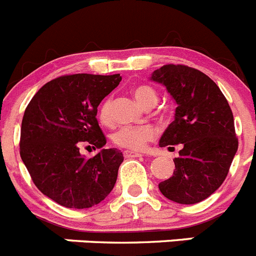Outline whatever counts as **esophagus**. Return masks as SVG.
Wrapping results in <instances>:
<instances>
[{
  "label": "esophagus",
  "mask_w": 256,
  "mask_h": 256,
  "mask_svg": "<svg viewBox=\"0 0 256 256\" xmlns=\"http://www.w3.org/2000/svg\"><path fill=\"white\" fill-rule=\"evenodd\" d=\"M124 158H128V159H132V158H140V156H142V154L140 152H134V151H124L123 152Z\"/></svg>",
  "instance_id": "esophagus-1"
}]
</instances>
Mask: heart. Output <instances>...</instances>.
I'll return each mask as SVG.
<instances>
[{
  "mask_svg": "<svg viewBox=\"0 0 256 256\" xmlns=\"http://www.w3.org/2000/svg\"><path fill=\"white\" fill-rule=\"evenodd\" d=\"M132 94L137 102L144 108H151L158 101V94L150 86H136ZM98 119L101 123L112 122V98L108 97L98 108ZM155 137V130L150 126H123L112 134V141L115 146L130 151H140Z\"/></svg>",
  "mask_w": 256,
  "mask_h": 256,
  "instance_id": "1",
  "label": "heart"
}]
</instances>
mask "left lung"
Here are the masks:
<instances>
[{
  "label": "left lung",
  "instance_id": "8db88e82",
  "mask_svg": "<svg viewBox=\"0 0 256 256\" xmlns=\"http://www.w3.org/2000/svg\"><path fill=\"white\" fill-rule=\"evenodd\" d=\"M151 80L164 84L177 102L159 146H182L173 176L159 190L178 204L200 202L224 182L238 148L232 110L216 82L194 68L164 65Z\"/></svg>",
  "mask_w": 256,
  "mask_h": 256
}]
</instances>
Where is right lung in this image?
<instances>
[{"label":"right lung","mask_w":256,"mask_h":256,"mask_svg":"<svg viewBox=\"0 0 256 256\" xmlns=\"http://www.w3.org/2000/svg\"><path fill=\"white\" fill-rule=\"evenodd\" d=\"M122 76L72 74L52 79L28 104L20 132V156L44 195L72 209L97 205L114 188L124 158L120 150L102 148L91 160L80 144L104 148L106 137L97 108Z\"/></svg>","instance_id":"1"}]
</instances>
